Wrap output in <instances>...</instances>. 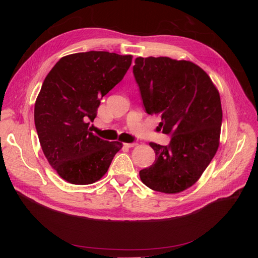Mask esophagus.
I'll return each instance as SVG.
<instances>
[{
	"mask_svg": "<svg viewBox=\"0 0 258 258\" xmlns=\"http://www.w3.org/2000/svg\"><path fill=\"white\" fill-rule=\"evenodd\" d=\"M123 145L126 146V147H135V146H137L138 144H137V143H123Z\"/></svg>",
	"mask_w": 258,
	"mask_h": 258,
	"instance_id": "34e87169",
	"label": "esophagus"
}]
</instances>
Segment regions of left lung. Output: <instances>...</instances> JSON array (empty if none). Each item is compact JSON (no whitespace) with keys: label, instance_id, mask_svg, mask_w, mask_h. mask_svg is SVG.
Segmentation results:
<instances>
[{"label":"left lung","instance_id":"8db88e82","mask_svg":"<svg viewBox=\"0 0 258 258\" xmlns=\"http://www.w3.org/2000/svg\"><path fill=\"white\" fill-rule=\"evenodd\" d=\"M145 111L159 116L168 146L150 143L156 159L140 171L151 189L178 194L196 183L220 146L222 104L210 76L188 60L139 57L134 66Z\"/></svg>","mask_w":258,"mask_h":258}]
</instances>
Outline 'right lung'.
Masks as SVG:
<instances>
[{
    "label": "right lung",
    "mask_w": 258,
    "mask_h": 258,
    "mask_svg": "<svg viewBox=\"0 0 258 258\" xmlns=\"http://www.w3.org/2000/svg\"><path fill=\"white\" fill-rule=\"evenodd\" d=\"M132 58L107 51L72 53L45 77L34 105L35 128L46 159L68 183L99 181L122 147L93 135L89 121L96 118L100 100L123 79Z\"/></svg>",
    "instance_id": "obj_1"
}]
</instances>
